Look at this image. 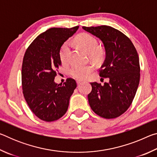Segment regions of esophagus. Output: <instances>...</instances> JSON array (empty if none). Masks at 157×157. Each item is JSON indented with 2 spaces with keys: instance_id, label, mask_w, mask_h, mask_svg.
Returning a JSON list of instances; mask_svg holds the SVG:
<instances>
[{
  "instance_id": "obj_1",
  "label": "esophagus",
  "mask_w": 157,
  "mask_h": 157,
  "mask_svg": "<svg viewBox=\"0 0 157 157\" xmlns=\"http://www.w3.org/2000/svg\"><path fill=\"white\" fill-rule=\"evenodd\" d=\"M82 82V80H80V79H77V84H81Z\"/></svg>"
}]
</instances>
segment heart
<instances>
[{"mask_svg":"<svg viewBox=\"0 0 157 157\" xmlns=\"http://www.w3.org/2000/svg\"><path fill=\"white\" fill-rule=\"evenodd\" d=\"M74 43L82 49L89 52V57L95 61L100 60L102 57V50L98 48V42L94 36L87 33H82L74 39ZM70 55V46L68 42H65L60 48L59 57L62 63L68 62ZM94 66L87 65H73L70 69V74L77 79H84L94 71Z\"/></svg>","mask_w":157,"mask_h":157,"instance_id":"b5f03b06","label":"heart"}]
</instances>
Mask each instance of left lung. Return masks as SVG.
<instances>
[{
	"label": "left lung",
	"instance_id": "8db88e82",
	"mask_svg": "<svg viewBox=\"0 0 157 157\" xmlns=\"http://www.w3.org/2000/svg\"><path fill=\"white\" fill-rule=\"evenodd\" d=\"M98 37L105 50V59L100 67V76L109 78L102 86L91 82L88 95L92 110L102 118L120 116L131 105L140 81L139 58L131 40L111 26L82 27Z\"/></svg>",
	"mask_w": 157,
	"mask_h": 157
}]
</instances>
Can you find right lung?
<instances>
[{"label": "right lung", "mask_w": 157, "mask_h": 157, "mask_svg": "<svg viewBox=\"0 0 157 157\" xmlns=\"http://www.w3.org/2000/svg\"><path fill=\"white\" fill-rule=\"evenodd\" d=\"M78 28H50L26 50L21 70L23 94L32 111L42 121H57L68 109L76 82L68 78L63 84H58L55 77L62 63L61 47Z\"/></svg>", "instance_id": "right-lung-1"}]
</instances>
